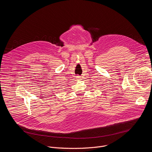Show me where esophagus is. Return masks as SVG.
I'll return each mask as SVG.
<instances>
[{
  "label": "esophagus",
  "instance_id": "1",
  "mask_svg": "<svg viewBox=\"0 0 152 152\" xmlns=\"http://www.w3.org/2000/svg\"><path fill=\"white\" fill-rule=\"evenodd\" d=\"M76 79H77V80H81L82 79V77H80V76H76Z\"/></svg>",
  "mask_w": 152,
  "mask_h": 152
}]
</instances>
